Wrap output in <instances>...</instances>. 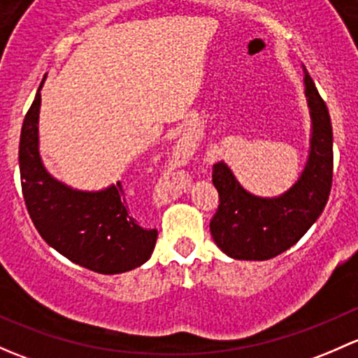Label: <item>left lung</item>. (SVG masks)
Here are the masks:
<instances>
[{
	"instance_id": "obj_1",
	"label": "left lung",
	"mask_w": 358,
	"mask_h": 358,
	"mask_svg": "<svg viewBox=\"0 0 358 358\" xmlns=\"http://www.w3.org/2000/svg\"><path fill=\"white\" fill-rule=\"evenodd\" d=\"M305 93L310 106V155L303 174L279 198L246 193L226 164H215L212 182L219 206L210 233L226 255L238 260H268L291 248L319 219L333 184V127L326 101L305 70Z\"/></svg>"
}]
</instances>
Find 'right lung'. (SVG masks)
I'll use <instances>...</instances> for the list:
<instances>
[{
  "label": "right lung",
  "mask_w": 358,
  "mask_h": 358,
  "mask_svg": "<svg viewBox=\"0 0 358 358\" xmlns=\"http://www.w3.org/2000/svg\"><path fill=\"white\" fill-rule=\"evenodd\" d=\"M41 86L25 113L18 145L22 194L36 229L58 253L90 271L120 274L139 267L152 257L158 233L139 226L129 212L122 182L84 193L44 171L38 152Z\"/></svg>",
  "instance_id": "obj_1"
}]
</instances>
